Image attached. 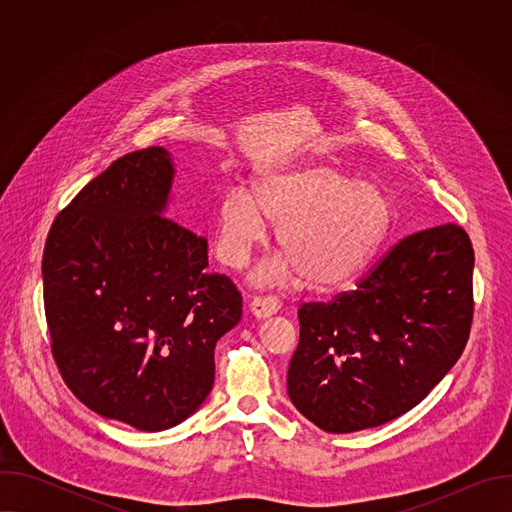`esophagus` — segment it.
<instances>
[{
	"mask_svg": "<svg viewBox=\"0 0 512 512\" xmlns=\"http://www.w3.org/2000/svg\"><path fill=\"white\" fill-rule=\"evenodd\" d=\"M249 310L255 318H269L281 310V300L273 296H259V298H253V302L249 304Z\"/></svg>",
	"mask_w": 512,
	"mask_h": 512,
	"instance_id": "34e87169",
	"label": "esophagus"
}]
</instances>
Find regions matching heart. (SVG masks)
Masks as SVG:
<instances>
[{"label":"heart","mask_w":512,"mask_h":512,"mask_svg":"<svg viewBox=\"0 0 512 512\" xmlns=\"http://www.w3.org/2000/svg\"><path fill=\"white\" fill-rule=\"evenodd\" d=\"M391 221L381 186L352 180L328 164L263 172L253 198L229 192L216 208V255L241 269L267 239V225L285 253L257 273L259 285H289L306 275L320 289L348 283L367 265Z\"/></svg>","instance_id":"1"}]
</instances>
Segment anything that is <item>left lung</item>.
<instances>
[{"instance_id":"obj_1","label":"left lung","mask_w":512,"mask_h":512,"mask_svg":"<svg viewBox=\"0 0 512 512\" xmlns=\"http://www.w3.org/2000/svg\"><path fill=\"white\" fill-rule=\"evenodd\" d=\"M474 249L454 223L395 245L350 294L300 308L294 407L328 433L397 419L458 362L472 324Z\"/></svg>"}]
</instances>
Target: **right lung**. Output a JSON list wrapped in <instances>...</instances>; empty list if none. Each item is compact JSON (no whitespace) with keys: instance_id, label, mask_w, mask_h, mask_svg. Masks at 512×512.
<instances>
[{"instance_id":"obj_1","label":"right lung","mask_w":512,"mask_h":512,"mask_svg":"<svg viewBox=\"0 0 512 512\" xmlns=\"http://www.w3.org/2000/svg\"><path fill=\"white\" fill-rule=\"evenodd\" d=\"M164 148L115 160L58 216L42 257L52 354L91 411L139 431L186 421L214 383V346L241 294L206 273L208 241L170 216Z\"/></svg>"}]
</instances>
